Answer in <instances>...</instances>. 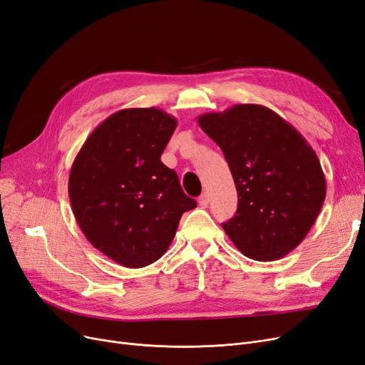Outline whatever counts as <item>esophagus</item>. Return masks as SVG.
Returning <instances> with one entry per match:
<instances>
[{
	"label": "esophagus",
	"mask_w": 365,
	"mask_h": 365,
	"mask_svg": "<svg viewBox=\"0 0 365 365\" xmlns=\"http://www.w3.org/2000/svg\"><path fill=\"white\" fill-rule=\"evenodd\" d=\"M197 202H199V207H202V208H207V207H208V203H210V199H208V196H207L205 193H203V195H200V196H199Z\"/></svg>",
	"instance_id": "34e87169"
}]
</instances>
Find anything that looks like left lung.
Masks as SVG:
<instances>
[{
    "instance_id": "left-lung-1",
    "label": "left lung",
    "mask_w": 365,
    "mask_h": 365,
    "mask_svg": "<svg viewBox=\"0 0 365 365\" xmlns=\"http://www.w3.org/2000/svg\"><path fill=\"white\" fill-rule=\"evenodd\" d=\"M200 128L222 148L238 192L223 229L247 257L279 260L305 238L327 182L314 150L280 115L260 105L203 113Z\"/></svg>"
}]
</instances>
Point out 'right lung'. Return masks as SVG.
<instances>
[{"instance_id":"1","label":"right lung","mask_w":365,"mask_h":365,"mask_svg":"<svg viewBox=\"0 0 365 365\" xmlns=\"http://www.w3.org/2000/svg\"><path fill=\"white\" fill-rule=\"evenodd\" d=\"M175 128L177 120L162 109L118 110L96 127L70 169L68 196L81 230L123 267L158 260L181 215L196 208L160 160Z\"/></svg>"}]
</instances>
